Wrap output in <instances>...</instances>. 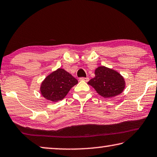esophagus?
Segmentation results:
<instances>
[{
	"mask_svg": "<svg viewBox=\"0 0 157 157\" xmlns=\"http://www.w3.org/2000/svg\"><path fill=\"white\" fill-rule=\"evenodd\" d=\"M81 81H84V82H88L89 80V78H79Z\"/></svg>",
	"mask_w": 157,
	"mask_h": 157,
	"instance_id": "obj_1",
	"label": "esophagus"
}]
</instances>
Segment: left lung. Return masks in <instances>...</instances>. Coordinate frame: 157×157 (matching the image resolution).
Listing matches in <instances>:
<instances>
[{
  "instance_id": "left-lung-1",
  "label": "left lung",
  "mask_w": 157,
  "mask_h": 157,
  "mask_svg": "<svg viewBox=\"0 0 157 157\" xmlns=\"http://www.w3.org/2000/svg\"><path fill=\"white\" fill-rule=\"evenodd\" d=\"M94 73L95 77L87 84L104 98H113L122 93L125 89L124 77L113 69L103 66H98Z\"/></svg>"
}]
</instances>
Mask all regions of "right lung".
<instances>
[{"instance_id":"1","label":"right lung","mask_w":157,"mask_h":157,"mask_svg":"<svg viewBox=\"0 0 157 157\" xmlns=\"http://www.w3.org/2000/svg\"><path fill=\"white\" fill-rule=\"evenodd\" d=\"M78 81L63 68H59L49 74L40 87L41 95L47 100L58 102L65 98Z\"/></svg>"}]
</instances>
